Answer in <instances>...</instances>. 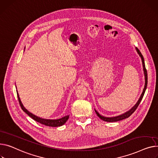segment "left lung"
<instances>
[{
	"label": "left lung",
	"mask_w": 158,
	"mask_h": 158,
	"mask_svg": "<svg viewBox=\"0 0 158 158\" xmlns=\"http://www.w3.org/2000/svg\"><path fill=\"white\" fill-rule=\"evenodd\" d=\"M136 52H138V54L139 55V56L141 58L142 60V66H143V74H144V77H145V85H144V88L143 89L142 91V93L141 94V95L139 98V99L138 100V101L136 102V103L134 105V106L128 111L125 112L124 113L117 115V116H114V117H105L103 116L102 115L100 114L95 109H94V111H95L97 115H98V117H99V118H100V119L104 121H107V122H116V121H119L123 119H124L126 118H128V117H130V115L135 112V110L136 109V108L138 107L139 105L140 104L143 97V94L145 93V91L146 90L147 88V86H148V73H147V70L145 69V62H144V59L142 55V53L140 52V51H139V49L137 48H135Z\"/></svg>",
	"instance_id": "obj_1"
}]
</instances>
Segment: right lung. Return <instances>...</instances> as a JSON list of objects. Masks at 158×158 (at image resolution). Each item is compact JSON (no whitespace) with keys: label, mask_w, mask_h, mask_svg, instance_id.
I'll return each instance as SVG.
<instances>
[{"label":"right lung","mask_w":158,"mask_h":158,"mask_svg":"<svg viewBox=\"0 0 158 158\" xmlns=\"http://www.w3.org/2000/svg\"><path fill=\"white\" fill-rule=\"evenodd\" d=\"M25 51V50H24ZM17 91V95H18V100H19V103L21 107H22V110L28 115L29 116L32 118L33 119H34L35 121H36L38 123H40V124H43L44 125L48 126V127H61V126L64 125L69 119V115H65V116L63 117L60 119H44V118H41L40 117L37 116V115L33 114L32 113H31L30 112H29L23 105L22 101L20 100L19 94Z\"/></svg>","instance_id":"add662e5"}]
</instances>
